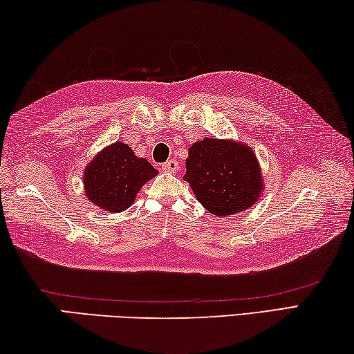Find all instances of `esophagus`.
Returning a JSON list of instances; mask_svg holds the SVG:
<instances>
[{"label": "esophagus", "instance_id": "esophagus-1", "mask_svg": "<svg viewBox=\"0 0 354 354\" xmlns=\"http://www.w3.org/2000/svg\"><path fill=\"white\" fill-rule=\"evenodd\" d=\"M178 167H180V165H178L177 160H167L166 163H163V166H161V169L166 172H176L178 171Z\"/></svg>", "mask_w": 354, "mask_h": 354}]
</instances>
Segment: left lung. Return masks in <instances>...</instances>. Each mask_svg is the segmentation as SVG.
I'll return each mask as SVG.
<instances>
[{
	"label": "left lung",
	"mask_w": 354,
	"mask_h": 354,
	"mask_svg": "<svg viewBox=\"0 0 354 354\" xmlns=\"http://www.w3.org/2000/svg\"><path fill=\"white\" fill-rule=\"evenodd\" d=\"M185 180L212 215L245 212L262 198V169L249 144L204 138L188 149Z\"/></svg>",
	"instance_id": "8db88e82"
}]
</instances>
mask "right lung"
<instances>
[{
    "instance_id": "obj_1",
    "label": "right lung",
    "mask_w": 354,
    "mask_h": 354,
    "mask_svg": "<svg viewBox=\"0 0 354 354\" xmlns=\"http://www.w3.org/2000/svg\"><path fill=\"white\" fill-rule=\"evenodd\" d=\"M146 158H139L130 146L113 142L102 149L83 174L84 194L91 204L109 213H120L131 207L136 194L156 176Z\"/></svg>"
}]
</instances>
